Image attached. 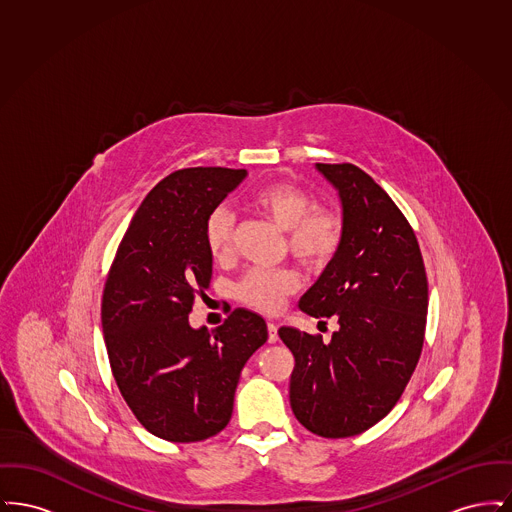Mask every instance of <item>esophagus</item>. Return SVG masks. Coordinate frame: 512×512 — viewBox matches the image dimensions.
I'll return each instance as SVG.
<instances>
[{
  "label": "esophagus",
  "instance_id": "34e87169",
  "mask_svg": "<svg viewBox=\"0 0 512 512\" xmlns=\"http://www.w3.org/2000/svg\"><path fill=\"white\" fill-rule=\"evenodd\" d=\"M268 341L270 343H274V341H278V326L274 324V322H268Z\"/></svg>",
  "mask_w": 512,
  "mask_h": 512
}]
</instances>
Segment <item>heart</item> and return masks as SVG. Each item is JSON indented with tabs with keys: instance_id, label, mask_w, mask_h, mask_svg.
<instances>
[{
	"instance_id": "b5f03b06",
	"label": "heart",
	"mask_w": 512,
	"mask_h": 512,
	"mask_svg": "<svg viewBox=\"0 0 512 512\" xmlns=\"http://www.w3.org/2000/svg\"><path fill=\"white\" fill-rule=\"evenodd\" d=\"M249 205L276 222L288 234L293 257L307 270H324L343 244V220L324 205H313V197L292 182H270L255 190ZM234 213L217 207L205 220L203 240L213 261L232 257ZM299 290V276L290 268H253L238 286V297L261 313H276L284 299Z\"/></svg>"
}]
</instances>
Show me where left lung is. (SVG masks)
Segmentation results:
<instances>
[{
	"label": "left lung",
	"instance_id": "obj_1",
	"mask_svg": "<svg viewBox=\"0 0 512 512\" xmlns=\"http://www.w3.org/2000/svg\"><path fill=\"white\" fill-rule=\"evenodd\" d=\"M338 190L343 244L299 301L315 318L336 317L328 343L280 328L295 357L290 403L320 438H349L390 413L418 365L428 313V278L414 230L365 171L317 163Z\"/></svg>",
	"mask_w": 512,
	"mask_h": 512
}]
</instances>
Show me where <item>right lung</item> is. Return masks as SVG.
I'll return each instance as SVG.
<instances>
[{"label": "right lung", "mask_w": 512, "mask_h": 512, "mask_svg": "<svg viewBox=\"0 0 512 512\" xmlns=\"http://www.w3.org/2000/svg\"><path fill=\"white\" fill-rule=\"evenodd\" d=\"M245 174L194 167L163 178L109 268L101 299L109 365L126 405L157 438L192 443L224 430L242 368L267 341V322L245 309L211 332L188 320L213 274L205 220Z\"/></svg>", "instance_id": "1"}]
</instances>
